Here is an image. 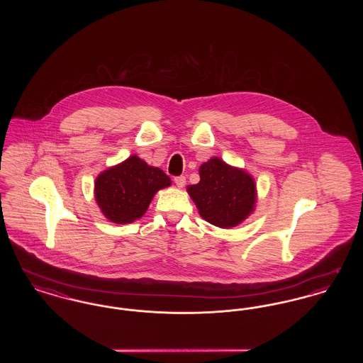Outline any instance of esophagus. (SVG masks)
Here are the masks:
<instances>
[{
	"label": "esophagus",
	"mask_w": 363,
	"mask_h": 363,
	"mask_svg": "<svg viewBox=\"0 0 363 363\" xmlns=\"http://www.w3.org/2000/svg\"><path fill=\"white\" fill-rule=\"evenodd\" d=\"M174 182H175V185H177L178 188H184L185 184H186V178H185L184 175H179V177H175V178H174Z\"/></svg>",
	"instance_id": "1"
}]
</instances>
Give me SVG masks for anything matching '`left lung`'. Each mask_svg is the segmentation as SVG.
<instances>
[{
    "instance_id": "left-lung-1",
    "label": "left lung",
    "mask_w": 363,
    "mask_h": 363,
    "mask_svg": "<svg viewBox=\"0 0 363 363\" xmlns=\"http://www.w3.org/2000/svg\"><path fill=\"white\" fill-rule=\"evenodd\" d=\"M200 182L188 186L199 213L208 223L231 228L242 223L256 206L255 179L245 170L212 157L199 169Z\"/></svg>"
}]
</instances>
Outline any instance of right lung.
I'll return each mask as SVG.
<instances>
[{"instance_id":"1","label":"right lung","mask_w":363,"mask_h":363,"mask_svg":"<svg viewBox=\"0 0 363 363\" xmlns=\"http://www.w3.org/2000/svg\"><path fill=\"white\" fill-rule=\"evenodd\" d=\"M170 185L172 179L163 170L132 155L98 175L95 200L110 222L125 225L140 219L156 191Z\"/></svg>"}]
</instances>
